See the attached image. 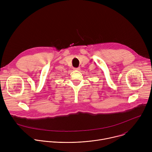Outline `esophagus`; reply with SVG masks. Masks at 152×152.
I'll return each mask as SVG.
<instances>
[{"label": "esophagus", "mask_w": 152, "mask_h": 152, "mask_svg": "<svg viewBox=\"0 0 152 152\" xmlns=\"http://www.w3.org/2000/svg\"><path fill=\"white\" fill-rule=\"evenodd\" d=\"M73 70H80V68L79 67H78V68H74Z\"/></svg>", "instance_id": "1"}]
</instances>
